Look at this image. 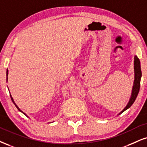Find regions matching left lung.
<instances>
[{
    "mask_svg": "<svg viewBox=\"0 0 147 147\" xmlns=\"http://www.w3.org/2000/svg\"><path fill=\"white\" fill-rule=\"evenodd\" d=\"M134 71H135V80L134 82V86L133 88H132V93L131 97H130L129 101L127 105L125 108L121 111L119 115L121 113H123L124 111H125L126 110H127L128 108H130L131 106V105L134 104L138 94L139 93V90H140V79L141 76H142V71H141V68H140V60L136 56H135L134 58Z\"/></svg>",
    "mask_w": 147,
    "mask_h": 147,
    "instance_id": "left-lung-1",
    "label": "left lung"
}]
</instances>
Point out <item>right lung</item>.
Returning a JSON list of instances; mask_svg holds the SVG:
<instances>
[{"mask_svg":"<svg viewBox=\"0 0 147 147\" xmlns=\"http://www.w3.org/2000/svg\"><path fill=\"white\" fill-rule=\"evenodd\" d=\"M7 76H8V70H7ZM10 96H11V100H12V101H13V104H15V106H16V108H18V110H20V112H22V113L24 114V115H26V114H25V113H24V112H23L22 111V110H21L20 109V108H18V106H17V105H16V104H15V102H14L13 99V98H12L11 95H10ZM26 117H27V116H26Z\"/></svg>","mask_w":147,"mask_h":147,"instance_id":"add662e5","label":"right lung"}]
</instances>
